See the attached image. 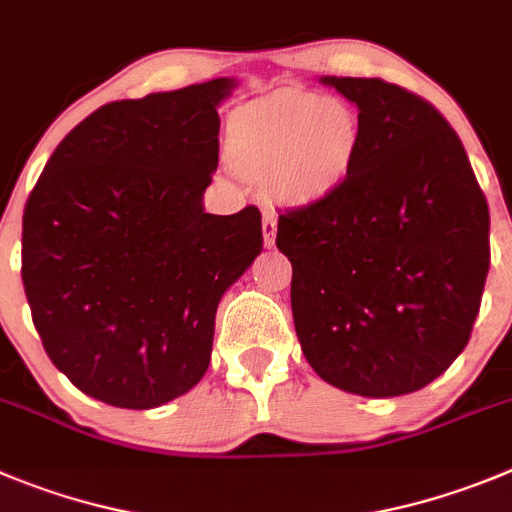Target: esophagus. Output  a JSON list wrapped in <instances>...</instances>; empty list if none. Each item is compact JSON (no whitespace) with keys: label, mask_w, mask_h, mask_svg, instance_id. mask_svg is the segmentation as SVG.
Here are the masks:
<instances>
[{"label":"esophagus","mask_w":512,"mask_h":512,"mask_svg":"<svg viewBox=\"0 0 512 512\" xmlns=\"http://www.w3.org/2000/svg\"><path fill=\"white\" fill-rule=\"evenodd\" d=\"M276 241V215L274 213H264V243L266 246H274Z\"/></svg>","instance_id":"1"}]
</instances>
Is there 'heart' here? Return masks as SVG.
Segmentation results:
<instances>
[{
	"instance_id": "obj_1",
	"label": "heart",
	"mask_w": 512,
	"mask_h": 512,
	"mask_svg": "<svg viewBox=\"0 0 512 512\" xmlns=\"http://www.w3.org/2000/svg\"><path fill=\"white\" fill-rule=\"evenodd\" d=\"M360 131L350 103L284 91L231 116L225 157L241 177L271 185L281 203L312 205L330 198L353 170Z\"/></svg>"
}]
</instances>
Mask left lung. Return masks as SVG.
<instances>
[{"label":"left lung","instance_id":"8db88e82","mask_svg":"<svg viewBox=\"0 0 512 512\" xmlns=\"http://www.w3.org/2000/svg\"><path fill=\"white\" fill-rule=\"evenodd\" d=\"M320 81L358 106L363 131L330 198L279 215L294 330L330 386L414 393L470 342L490 269L487 200L429 101L381 78Z\"/></svg>","mask_w":512,"mask_h":512}]
</instances>
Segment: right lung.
<instances>
[{"label":"right lung","instance_id":"1","mask_svg":"<svg viewBox=\"0 0 512 512\" xmlns=\"http://www.w3.org/2000/svg\"><path fill=\"white\" fill-rule=\"evenodd\" d=\"M233 78L106 103L48 159L22 215L45 353L86 396L154 409L198 386L215 312L264 248L259 208L205 213Z\"/></svg>","mask_w":512,"mask_h":512}]
</instances>
